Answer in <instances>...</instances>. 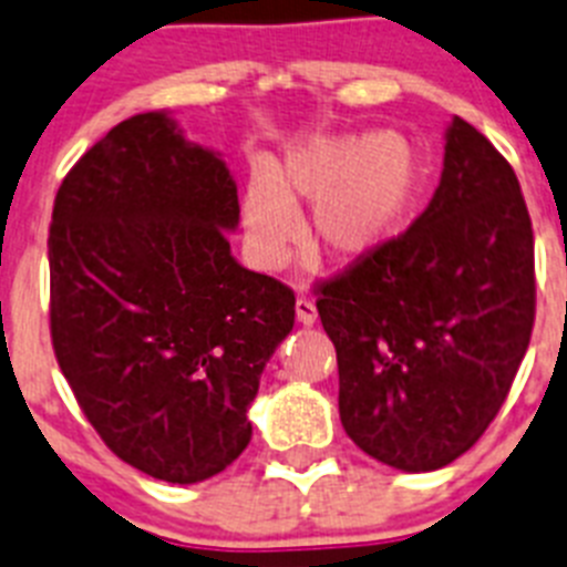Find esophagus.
<instances>
[{"label":"esophagus","instance_id":"esophagus-1","mask_svg":"<svg viewBox=\"0 0 567 567\" xmlns=\"http://www.w3.org/2000/svg\"><path fill=\"white\" fill-rule=\"evenodd\" d=\"M297 319L302 324H313L317 322V305L311 299H297Z\"/></svg>","mask_w":567,"mask_h":567}]
</instances>
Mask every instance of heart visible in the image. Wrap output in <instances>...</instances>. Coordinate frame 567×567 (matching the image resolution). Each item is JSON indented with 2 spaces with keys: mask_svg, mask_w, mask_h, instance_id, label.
Segmentation results:
<instances>
[{
  "mask_svg": "<svg viewBox=\"0 0 567 567\" xmlns=\"http://www.w3.org/2000/svg\"><path fill=\"white\" fill-rule=\"evenodd\" d=\"M420 162L391 134H317L290 145L243 190V223L256 259L285 262L297 243L293 205L313 202L308 236L328 259L357 262L391 243L420 190Z\"/></svg>",
  "mask_w": 567,
  "mask_h": 567,
  "instance_id": "obj_1",
  "label": "heart"
}]
</instances>
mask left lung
Listing matches in <instances>:
<instances>
[{
  "instance_id": "8db88e82",
  "label": "left lung",
  "mask_w": 567,
  "mask_h": 567,
  "mask_svg": "<svg viewBox=\"0 0 567 567\" xmlns=\"http://www.w3.org/2000/svg\"><path fill=\"white\" fill-rule=\"evenodd\" d=\"M319 290L344 433L405 474L451 465L502 408L534 328V230L514 167L454 116L425 214Z\"/></svg>"
}]
</instances>
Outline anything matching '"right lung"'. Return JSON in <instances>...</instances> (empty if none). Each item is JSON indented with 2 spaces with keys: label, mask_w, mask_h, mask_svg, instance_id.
<instances>
[{
  "label": "right lung",
  "mask_w": 567,
  "mask_h": 567,
  "mask_svg": "<svg viewBox=\"0 0 567 567\" xmlns=\"http://www.w3.org/2000/svg\"><path fill=\"white\" fill-rule=\"evenodd\" d=\"M234 174L171 111L136 113L65 176L48 236L51 337L105 445L154 480H210L293 331V293L243 268Z\"/></svg>",
  "instance_id": "1"
}]
</instances>
